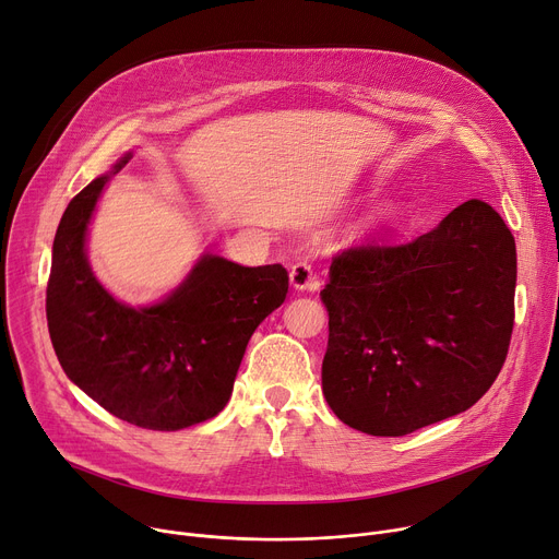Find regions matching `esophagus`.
Instances as JSON below:
<instances>
[{
  "label": "esophagus",
  "instance_id": "1",
  "mask_svg": "<svg viewBox=\"0 0 559 559\" xmlns=\"http://www.w3.org/2000/svg\"><path fill=\"white\" fill-rule=\"evenodd\" d=\"M290 284L299 290H305V288L313 290L318 286L316 275H313V266L307 260H299L290 266Z\"/></svg>",
  "mask_w": 559,
  "mask_h": 559
}]
</instances>
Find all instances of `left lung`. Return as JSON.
Instances as JSON below:
<instances>
[{"mask_svg":"<svg viewBox=\"0 0 559 559\" xmlns=\"http://www.w3.org/2000/svg\"><path fill=\"white\" fill-rule=\"evenodd\" d=\"M514 284V237L479 199L414 239L342 248L320 290L329 407L371 437L412 435L465 412L506 362Z\"/></svg>","mask_w":559,"mask_h":559,"instance_id":"left-lung-1","label":"left lung"}]
</instances>
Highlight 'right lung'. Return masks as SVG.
Masks as SVG:
<instances>
[{"instance_id":"1","label":"right lung","mask_w":559,"mask_h":559,"mask_svg":"<svg viewBox=\"0 0 559 559\" xmlns=\"http://www.w3.org/2000/svg\"><path fill=\"white\" fill-rule=\"evenodd\" d=\"M127 156L116 165L118 171ZM109 177L67 205L53 239L47 322L64 373L120 420L158 432L217 416L252 331L288 293L282 264L241 266L205 254L165 302L124 307L98 284L84 233Z\"/></svg>"}]
</instances>
